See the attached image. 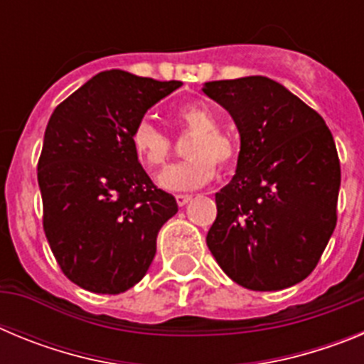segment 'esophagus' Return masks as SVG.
Returning <instances> with one entry per match:
<instances>
[{"label": "esophagus", "instance_id": "esophagus-1", "mask_svg": "<svg viewBox=\"0 0 364 364\" xmlns=\"http://www.w3.org/2000/svg\"><path fill=\"white\" fill-rule=\"evenodd\" d=\"M191 198H193L191 195H176V204L182 208V205H186L188 202H191Z\"/></svg>", "mask_w": 364, "mask_h": 364}]
</instances>
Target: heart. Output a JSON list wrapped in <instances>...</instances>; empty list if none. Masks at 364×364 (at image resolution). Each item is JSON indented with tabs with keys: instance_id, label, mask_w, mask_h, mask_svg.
I'll return each mask as SVG.
<instances>
[{
	"instance_id": "heart-1",
	"label": "heart",
	"mask_w": 364,
	"mask_h": 364,
	"mask_svg": "<svg viewBox=\"0 0 364 364\" xmlns=\"http://www.w3.org/2000/svg\"><path fill=\"white\" fill-rule=\"evenodd\" d=\"M176 118L195 133L188 146V160L166 167L159 175V186L167 191H193L213 180L217 162L222 167L235 164L239 147L231 136L218 129V118L210 105L193 102L176 111ZM134 156L146 169L164 166L169 156V138L147 118L136 122L131 131Z\"/></svg>"
}]
</instances>
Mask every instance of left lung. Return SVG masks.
Returning <instances> with one entry per match:
<instances>
[{
  "mask_svg": "<svg viewBox=\"0 0 364 364\" xmlns=\"http://www.w3.org/2000/svg\"><path fill=\"white\" fill-rule=\"evenodd\" d=\"M240 134L235 176L215 195L205 242L247 290H284L314 272L336 230L341 166L319 112L266 76L208 82Z\"/></svg>",
  "mask_w": 364,
  "mask_h": 364,
  "instance_id": "left-lung-1",
  "label": "left lung"
}]
</instances>
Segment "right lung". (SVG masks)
<instances>
[{"label":"right lung","mask_w":364,"mask_h":364,"mask_svg":"<svg viewBox=\"0 0 364 364\" xmlns=\"http://www.w3.org/2000/svg\"><path fill=\"white\" fill-rule=\"evenodd\" d=\"M180 85L104 70L50 114L38 162L43 230L62 272L83 290L114 295L142 281L160 228L178 211L129 138L147 109Z\"/></svg>","instance_id":"add662e5"}]
</instances>
